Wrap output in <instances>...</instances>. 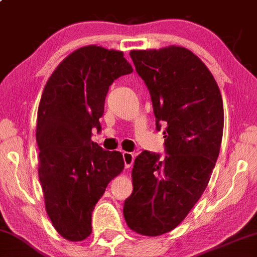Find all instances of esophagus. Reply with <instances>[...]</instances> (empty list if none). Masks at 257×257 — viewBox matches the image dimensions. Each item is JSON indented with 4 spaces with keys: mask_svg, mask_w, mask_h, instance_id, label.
Returning a JSON list of instances; mask_svg holds the SVG:
<instances>
[{
    "mask_svg": "<svg viewBox=\"0 0 257 257\" xmlns=\"http://www.w3.org/2000/svg\"><path fill=\"white\" fill-rule=\"evenodd\" d=\"M122 158L123 163H125V168H130L134 163V155L131 153H127V151H122Z\"/></svg>",
    "mask_w": 257,
    "mask_h": 257,
    "instance_id": "34e87169",
    "label": "esophagus"
}]
</instances>
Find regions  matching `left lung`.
<instances>
[{
	"mask_svg": "<svg viewBox=\"0 0 257 257\" xmlns=\"http://www.w3.org/2000/svg\"><path fill=\"white\" fill-rule=\"evenodd\" d=\"M153 101L156 130L164 125V151L144 150L132 169L134 192L123 202L131 230L169 232L187 217L207 186L224 127L220 90L194 53L180 46L130 52Z\"/></svg>",
	"mask_w": 257,
	"mask_h": 257,
	"instance_id": "1",
	"label": "left lung"
}]
</instances>
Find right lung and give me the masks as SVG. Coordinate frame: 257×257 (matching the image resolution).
<instances>
[{
	"mask_svg": "<svg viewBox=\"0 0 257 257\" xmlns=\"http://www.w3.org/2000/svg\"><path fill=\"white\" fill-rule=\"evenodd\" d=\"M134 71L123 53L101 46L81 47L57 66L38 108V174L46 212L65 239L91 233V213L114 176L123 169L122 155L91 141L109 85Z\"/></svg>",
	"mask_w": 257,
	"mask_h": 257,
	"instance_id": "add662e5",
	"label": "right lung"
}]
</instances>
